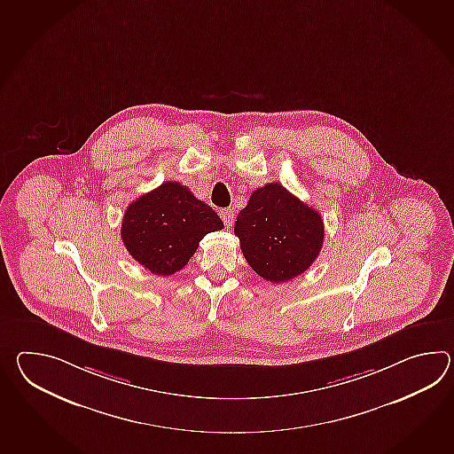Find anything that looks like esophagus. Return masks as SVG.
Listing matches in <instances>:
<instances>
[{
	"instance_id": "esophagus-1",
	"label": "esophagus",
	"mask_w": 454,
	"mask_h": 454,
	"mask_svg": "<svg viewBox=\"0 0 454 454\" xmlns=\"http://www.w3.org/2000/svg\"><path fill=\"white\" fill-rule=\"evenodd\" d=\"M220 216H222L223 223H224L226 228L232 226V223H234V212H232L231 208L220 210Z\"/></svg>"
}]
</instances>
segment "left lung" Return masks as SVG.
<instances>
[{
	"instance_id": "1",
	"label": "left lung",
	"mask_w": 454,
	"mask_h": 454,
	"mask_svg": "<svg viewBox=\"0 0 454 454\" xmlns=\"http://www.w3.org/2000/svg\"><path fill=\"white\" fill-rule=\"evenodd\" d=\"M234 234L252 270L282 283L306 272L324 244V222L282 184H265L238 213Z\"/></svg>"
}]
</instances>
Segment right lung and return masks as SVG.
<instances>
[{"label": "right lung", "instance_id": "1", "mask_svg": "<svg viewBox=\"0 0 454 454\" xmlns=\"http://www.w3.org/2000/svg\"><path fill=\"white\" fill-rule=\"evenodd\" d=\"M223 230L212 207L179 182H162L131 202L121 236L131 257L154 275L179 272L208 232Z\"/></svg>", "mask_w": 454, "mask_h": 454}]
</instances>
